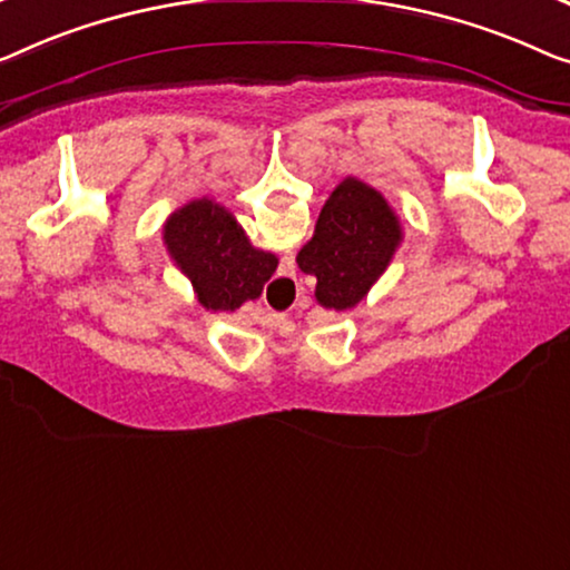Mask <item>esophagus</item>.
<instances>
[{
    "label": "esophagus",
    "instance_id": "34e87169",
    "mask_svg": "<svg viewBox=\"0 0 570 570\" xmlns=\"http://www.w3.org/2000/svg\"><path fill=\"white\" fill-rule=\"evenodd\" d=\"M278 282H284V278H278Z\"/></svg>",
    "mask_w": 570,
    "mask_h": 570
}]
</instances>
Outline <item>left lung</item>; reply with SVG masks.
<instances>
[{"instance_id": "8db88e82", "label": "left lung", "mask_w": 570, "mask_h": 570, "mask_svg": "<svg viewBox=\"0 0 570 570\" xmlns=\"http://www.w3.org/2000/svg\"><path fill=\"white\" fill-rule=\"evenodd\" d=\"M402 243V225L373 186L347 176L322 207L312 240L296 256L317 278L314 296L325 309H351L379 282Z\"/></svg>"}]
</instances>
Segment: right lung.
<instances>
[{
	"label": "right lung",
	"mask_w": 570,
	"mask_h": 570,
	"mask_svg": "<svg viewBox=\"0 0 570 570\" xmlns=\"http://www.w3.org/2000/svg\"><path fill=\"white\" fill-rule=\"evenodd\" d=\"M164 243L178 268L191 278L199 304L212 312H235L258 299L278 258L253 248L248 235L223 204L194 199L164 225Z\"/></svg>",
	"instance_id": "1"
}]
</instances>
